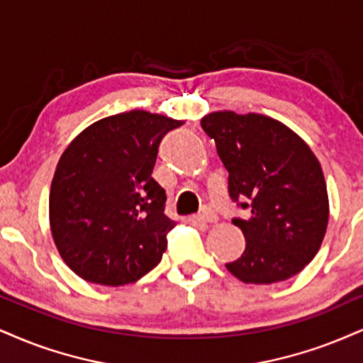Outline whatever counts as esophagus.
Wrapping results in <instances>:
<instances>
[{"instance_id": "esophagus-1", "label": "esophagus", "mask_w": 363, "mask_h": 363, "mask_svg": "<svg viewBox=\"0 0 363 363\" xmlns=\"http://www.w3.org/2000/svg\"><path fill=\"white\" fill-rule=\"evenodd\" d=\"M195 220L203 222V223H212V222H217V213L213 212L212 208L205 207V208L202 210V212H200L199 216L195 217Z\"/></svg>"}]
</instances>
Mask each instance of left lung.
Wrapping results in <instances>:
<instances>
[{
	"instance_id": "left-lung-1",
	"label": "left lung",
	"mask_w": 363,
	"mask_h": 363,
	"mask_svg": "<svg viewBox=\"0 0 363 363\" xmlns=\"http://www.w3.org/2000/svg\"><path fill=\"white\" fill-rule=\"evenodd\" d=\"M229 172V195L249 218H234L245 250L225 264L242 283L289 279L313 261L323 242L330 203L318 158L293 129L256 113L217 111L203 116Z\"/></svg>"
}]
</instances>
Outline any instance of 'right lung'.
<instances>
[{
  "label": "right lung",
  "instance_id": "1",
  "mask_svg": "<svg viewBox=\"0 0 363 363\" xmlns=\"http://www.w3.org/2000/svg\"><path fill=\"white\" fill-rule=\"evenodd\" d=\"M182 124L134 109L96 121L65 147L48 216L58 254L79 277L123 286L158 266L174 222L151 173L163 136Z\"/></svg>",
  "mask_w": 363,
  "mask_h": 363
}]
</instances>
